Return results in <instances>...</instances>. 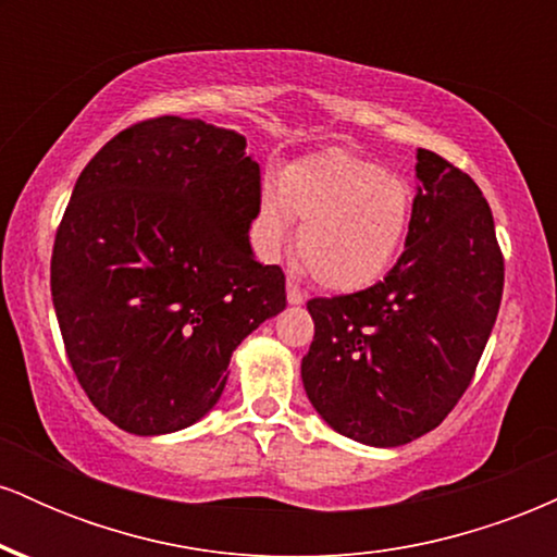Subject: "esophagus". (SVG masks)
<instances>
[{"instance_id":"obj_1","label":"esophagus","mask_w":557,"mask_h":557,"mask_svg":"<svg viewBox=\"0 0 557 557\" xmlns=\"http://www.w3.org/2000/svg\"><path fill=\"white\" fill-rule=\"evenodd\" d=\"M304 298H306L304 290H300V287L293 283V280H287V304H293V306L304 304Z\"/></svg>"}]
</instances>
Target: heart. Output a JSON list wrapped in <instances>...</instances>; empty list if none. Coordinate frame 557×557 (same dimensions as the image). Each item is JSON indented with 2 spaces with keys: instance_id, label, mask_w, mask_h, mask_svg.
I'll return each mask as SVG.
<instances>
[{
  "instance_id": "heart-1",
  "label": "heart",
  "mask_w": 557,
  "mask_h": 557,
  "mask_svg": "<svg viewBox=\"0 0 557 557\" xmlns=\"http://www.w3.org/2000/svg\"><path fill=\"white\" fill-rule=\"evenodd\" d=\"M411 214L406 177L348 149H322L287 164L277 188L261 190L253 238L264 257H274L290 240L293 220L304 222L298 264L327 290L356 293L398 259Z\"/></svg>"
}]
</instances>
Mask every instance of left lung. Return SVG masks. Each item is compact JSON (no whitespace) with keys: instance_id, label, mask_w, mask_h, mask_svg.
<instances>
[{"instance_id":"obj_1","label":"left lung","mask_w":557,"mask_h":557,"mask_svg":"<svg viewBox=\"0 0 557 557\" xmlns=\"http://www.w3.org/2000/svg\"><path fill=\"white\" fill-rule=\"evenodd\" d=\"M417 181L406 251L387 277L306 304V395L332 430L374 447L443 424L474 380L503 298V251L479 185L426 149Z\"/></svg>"}]
</instances>
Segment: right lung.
Returning a JSON list of instances; mask_svg holds the SVG:
<instances>
[{
	"instance_id": "obj_1",
	"label": "right lung",
	"mask_w": 557,
	"mask_h": 557,
	"mask_svg": "<svg viewBox=\"0 0 557 557\" xmlns=\"http://www.w3.org/2000/svg\"><path fill=\"white\" fill-rule=\"evenodd\" d=\"M261 172L246 138L140 120L81 172L52 251V300L83 393L131 434L190 426L233 350L285 309V274L248 243Z\"/></svg>"
}]
</instances>
